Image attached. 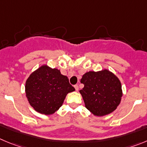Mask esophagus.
<instances>
[{"label": "esophagus", "instance_id": "34e87169", "mask_svg": "<svg viewBox=\"0 0 147 147\" xmlns=\"http://www.w3.org/2000/svg\"><path fill=\"white\" fill-rule=\"evenodd\" d=\"M74 87H75V90H76V91H78V90H79V86H78V85H75V86H74Z\"/></svg>", "mask_w": 147, "mask_h": 147}]
</instances>
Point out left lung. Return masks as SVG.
I'll use <instances>...</instances> for the list:
<instances>
[{
  "label": "left lung",
  "instance_id": "left-lung-1",
  "mask_svg": "<svg viewBox=\"0 0 147 147\" xmlns=\"http://www.w3.org/2000/svg\"><path fill=\"white\" fill-rule=\"evenodd\" d=\"M80 82L84 84L80 93L86 107L94 115H108L115 110L120 103L123 96L121 83L109 71L86 72Z\"/></svg>",
  "mask_w": 147,
  "mask_h": 147
}]
</instances>
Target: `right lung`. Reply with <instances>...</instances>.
<instances>
[{"label":"right lung","mask_w":147,"mask_h":147,"mask_svg":"<svg viewBox=\"0 0 147 147\" xmlns=\"http://www.w3.org/2000/svg\"><path fill=\"white\" fill-rule=\"evenodd\" d=\"M75 90L69 79L57 69L43 65L26 81V96L37 112L51 115L59 109L68 93Z\"/></svg>","instance_id":"right-lung-1"}]
</instances>
